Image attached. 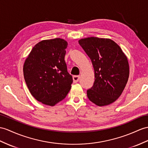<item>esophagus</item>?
I'll use <instances>...</instances> for the list:
<instances>
[{"mask_svg":"<svg viewBox=\"0 0 148 148\" xmlns=\"http://www.w3.org/2000/svg\"><path fill=\"white\" fill-rule=\"evenodd\" d=\"M73 80L75 83L78 82L79 80H80V76H78V75H75V76L73 77Z\"/></svg>","mask_w":148,"mask_h":148,"instance_id":"1","label":"esophagus"}]
</instances>
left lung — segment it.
<instances>
[{
	"instance_id": "8db88e82",
	"label": "left lung",
	"mask_w": 148,
	"mask_h": 148,
	"mask_svg": "<svg viewBox=\"0 0 148 148\" xmlns=\"http://www.w3.org/2000/svg\"><path fill=\"white\" fill-rule=\"evenodd\" d=\"M93 64L95 81L86 94L91 102L103 106L115 102L123 92L129 75L127 57L110 39L90 37L78 41Z\"/></svg>"
}]
</instances>
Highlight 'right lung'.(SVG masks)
<instances>
[{
    "label": "right lung",
    "instance_id": "1",
    "mask_svg": "<svg viewBox=\"0 0 148 148\" xmlns=\"http://www.w3.org/2000/svg\"><path fill=\"white\" fill-rule=\"evenodd\" d=\"M68 43L63 39L43 40L36 45L23 67L25 82L38 101L53 106L65 98L73 78L64 61Z\"/></svg>",
    "mask_w": 148,
    "mask_h": 148
}]
</instances>
